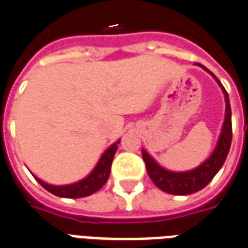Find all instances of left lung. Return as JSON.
Listing matches in <instances>:
<instances>
[{
  "instance_id": "8db88e82",
  "label": "left lung",
  "mask_w": 248,
  "mask_h": 248,
  "mask_svg": "<svg viewBox=\"0 0 248 248\" xmlns=\"http://www.w3.org/2000/svg\"><path fill=\"white\" fill-rule=\"evenodd\" d=\"M202 67L204 70H207L204 66H202ZM207 71L217 79L219 86L222 87L224 99H226V115H224L223 127H222V133L219 137L218 145L215 147V150L213 151V154L210 155V158L191 171L172 172L159 166L145 150H142V156H143L149 177L151 178V181L154 182V185L158 188H161L162 191L167 192V194L188 195V194L202 190L203 187H206L213 181V178L217 175V172L220 170V167L223 166L230 151L231 140H232V126H231V106H230L229 94L226 92V89L222 86V83L219 82L218 78L214 76L210 70Z\"/></svg>"
}]
</instances>
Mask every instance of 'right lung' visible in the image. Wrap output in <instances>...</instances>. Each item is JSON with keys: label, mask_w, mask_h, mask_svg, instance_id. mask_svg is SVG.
Instances as JSON below:
<instances>
[{"label": "right lung", "mask_w": 248, "mask_h": 248, "mask_svg": "<svg viewBox=\"0 0 248 248\" xmlns=\"http://www.w3.org/2000/svg\"><path fill=\"white\" fill-rule=\"evenodd\" d=\"M118 143L119 140L110 146L108 150L103 153V155L101 156V159L97 163L95 169L85 179H82L79 182L73 183V185H66V186H53V185H49V183L41 181L37 177L34 178L45 190L54 194L57 197L71 198V199L89 197V195L98 191L105 183L108 182L110 170H111V162H113V158L115 155V151L118 149Z\"/></svg>", "instance_id": "obj_1"}]
</instances>
